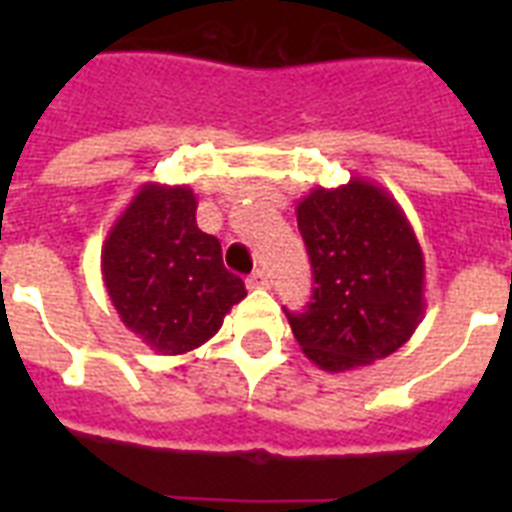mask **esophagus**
<instances>
[{"instance_id": "esophagus-1", "label": "esophagus", "mask_w": 512, "mask_h": 512, "mask_svg": "<svg viewBox=\"0 0 512 512\" xmlns=\"http://www.w3.org/2000/svg\"><path fill=\"white\" fill-rule=\"evenodd\" d=\"M247 287L249 289H268V287H271V281H268V273H265V271H255L247 279Z\"/></svg>"}]
</instances>
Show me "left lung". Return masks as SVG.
Listing matches in <instances>:
<instances>
[{
  "instance_id": "8db88e82",
  "label": "left lung",
  "mask_w": 512,
  "mask_h": 512,
  "mask_svg": "<svg viewBox=\"0 0 512 512\" xmlns=\"http://www.w3.org/2000/svg\"><path fill=\"white\" fill-rule=\"evenodd\" d=\"M313 303L289 313L295 340L324 372L396 353L425 316V257L404 209L372 180L313 188L297 204Z\"/></svg>"
}]
</instances>
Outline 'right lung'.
<instances>
[{"instance_id":"right-lung-1","label":"right lung","mask_w":512,"mask_h":512,"mask_svg":"<svg viewBox=\"0 0 512 512\" xmlns=\"http://www.w3.org/2000/svg\"><path fill=\"white\" fill-rule=\"evenodd\" d=\"M100 271L124 327L159 356L204 345L247 297L220 241L199 231L188 185H143L111 225Z\"/></svg>"}]
</instances>
